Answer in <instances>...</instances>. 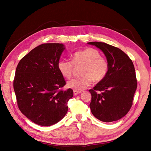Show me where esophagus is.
<instances>
[{"label": "esophagus", "mask_w": 151, "mask_h": 151, "mask_svg": "<svg viewBox=\"0 0 151 151\" xmlns=\"http://www.w3.org/2000/svg\"><path fill=\"white\" fill-rule=\"evenodd\" d=\"M73 93H74V94L75 95H77V94H81L82 92L81 91H73Z\"/></svg>", "instance_id": "esophagus-1"}]
</instances>
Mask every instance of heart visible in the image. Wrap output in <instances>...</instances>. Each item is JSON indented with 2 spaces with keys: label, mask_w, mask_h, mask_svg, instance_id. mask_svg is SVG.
<instances>
[{
  "label": "heart",
  "mask_w": 151,
  "mask_h": 151,
  "mask_svg": "<svg viewBox=\"0 0 151 151\" xmlns=\"http://www.w3.org/2000/svg\"><path fill=\"white\" fill-rule=\"evenodd\" d=\"M75 66H82L81 75L67 83V86L75 91H82L91 84L92 79L95 82L103 80L106 76L109 63L106 58L101 57L100 52L94 48H86L75 52L72 55V62L61 60L57 67L62 76L70 78L73 73Z\"/></svg>",
  "instance_id": "obj_1"
}]
</instances>
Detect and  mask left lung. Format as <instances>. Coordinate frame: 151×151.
I'll list each match as a JSON object with an SVG mask.
<instances>
[{
	"label": "left lung",
	"mask_w": 151,
	"mask_h": 151,
	"mask_svg": "<svg viewBox=\"0 0 151 151\" xmlns=\"http://www.w3.org/2000/svg\"><path fill=\"white\" fill-rule=\"evenodd\" d=\"M106 55L109 70L104 79L93 89L89 107L93 115L104 122L122 119L129 112L137 88L134 65L121 49L105 42H90Z\"/></svg>",
	"instance_id": "obj_1"
}]
</instances>
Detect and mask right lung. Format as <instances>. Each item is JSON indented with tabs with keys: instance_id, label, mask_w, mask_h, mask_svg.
Segmentation results:
<instances>
[{
	"instance_id": "obj_1",
	"label": "right lung",
	"mask_w": 151,
	"mask_h": 151,
	"mask_svg": "<svg viewBox=\"0 0 151 151\" xmlns=\"http://www.w3.org/2000/svg\"><path fill=\"white\" fill-rule=\"evenodd\" d=\"M65 49L59 43H47L31 50L18 63L14 81L17 104L22 113L39 125L51 126L67 114L73 96L57 65Z\"/></svg>"
}]
</instances>
